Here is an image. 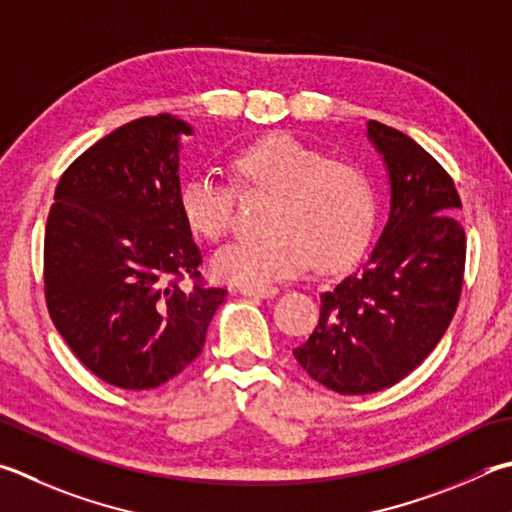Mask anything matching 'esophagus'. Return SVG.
<instances>
[{
  "label": "esophagus",
  "mask_w": 512,
  "mask_h": 512,
  "mask_svg": "<svg viewBox=\"0 0 512 512\" xmlns=\"http://www.w3.org/2000/svg\"><path fill=\"white\" fill-rule=\"evenodd\" d=\"M280 293V288L277 286H266V288H241V295L246 297H273Z\"/></svg>",
  "instance_id": "obj_1"
}]
</instances>
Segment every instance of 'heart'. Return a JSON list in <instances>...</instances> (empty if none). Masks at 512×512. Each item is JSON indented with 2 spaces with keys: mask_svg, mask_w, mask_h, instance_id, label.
<instances>
[{
  "mask_svg": "<svg viewBox=\"0 0 512 512\" xmlns=\"http://www.w3.org/2000/svg\"><path fill=\"white\" fill-rule=\"evenodd\" d=\"M241 192L275 194L259 237H239L212 255V271L230 284L266 288L313 262L333 271L367 248L378 194L371 176L351 161L329 159L288 134L262 138L232 161ZM181 215L197 235L217 241L235 221L237 189L217 172L192 174L179 192Z\"/></svg>",
  "mask_w": 512,
  "mask_h": 512,
  "instance_id": "obj_1",
  "label": "heart"
}]
</instances>
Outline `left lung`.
Wrapping results in <instances>:
<instances>
[{
  "label": "left lung",
  "instance_id": "8db88e82",
  "mask_svg": "<svg viewBox=\"0 0 512 512\" xmlns=\"http://www.w3.org/2000/svg\"><path fill=\"white\" fill-rule=\"evenodd\" d=\"M392 203L376 248L358 271L320 295V322L293 351L302 369L338 394L396 385L430 356L457 311L466 232L452 176L410 136L378 120Z\"/></svg>",
  "mask_w": 512,
  "mask_h": 512
}]
</instances>
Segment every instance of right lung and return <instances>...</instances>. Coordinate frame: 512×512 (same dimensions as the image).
Here are the masks:
<instances>
[{"label":"right lung","instance_id":"add662e5","mask_svg":"<svg viewBox=\"0 0 512 512\" xmlns=\"http://www.w3.org/2000/svg\"><path fill=\"white\" fill-rule=\"evenodd\" d=\"M183 134H192L185 120L159 114L100 138L64 170L46 219L51 320L82 365L120 389L181 374L226 300V288L203 284L181 215Z\"/></svg>","mask_w":512,"mask_h":512}]
</instances>
